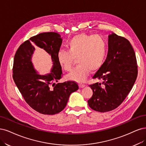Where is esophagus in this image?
I'll list each match as a JSON object with an SVG mask.
<instances>
[{
    "instance_id": "esophagus-1",
    "label": "esophagus",
    "mask_w": 146,
    "mask_h": 146,
    "mask_svg": "<svg viewBox=\"0 0 146 146\" xmlns=\"http://www.w3.org/2000/svg\"><path fill=\"white\" fill-rule=\"evenodd\" d=\"M79 88H84L86 87V85H84V84H79Z\"/></svg>"
}]
</instances>
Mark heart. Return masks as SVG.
Masks as SVG:
<instances>
[{
    "label": "heart",
    "instance_id": "heart-1",
    "mask_svg": "<svg viewBox=\"0 0 146 146\" xmlns=\"http://www.w3.org/2000/svg\"><path fill=\"white\" fill-rule=\"evenodd\" d=\"M67 48L68 51H58V62L63 70L69 72L74 59H77L78 65L66 78L78 82L85 81L90 70L95 72L102 67L107 53L106 42L99 35L82 33L74 36L68 42Z\"/></svg>",
    "mask_w": 146,
    "mask_h": 146
}]
</instances>
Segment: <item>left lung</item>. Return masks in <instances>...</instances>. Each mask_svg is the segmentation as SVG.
<instances>
[{
	"mask_svg": "<svg viewBox=\"0 0 146 146\" xmlns=\"http://www.w3.org/2000/svg\"><path fill=\"white\" fill-rule=\"evenodd\" d=\"M105 62L93 76L102 81L90 85L93 96L88 104L93 110L107 112L115 109L128 95L138 75L134 50L125 37L111 33Z\"/></svg>",
	"mask_w": 146,
	"mask_h": 146,
	"instance_id": "8db88e82",
	"label": "left lung"
}]
</instances>
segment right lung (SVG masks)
I'll return each instance as SVG.
<instances>
[{
  "instance_id": "right-lung-1",
  "label": "right lung",
  "mask_w": 146,
  "mask_h": 146,
  "mask_svg": "<svg viewBox=\"0 0 146 146\" xmlns=\"http://www.w3.org/2000/svg\"><path fill=\"white\" fill-rule=\"evenodd\" d=\"M62 42L57 33H42L22 44L14 58V81L27 104L41 114L60 112L66 106L70 94L79 88L77 83L72 81L56 84L62 75L57 60ZM35 46L50 55L53 67L50 74L40 75L34 69L31 58Z\"/></svg>"
}]
</instances>
